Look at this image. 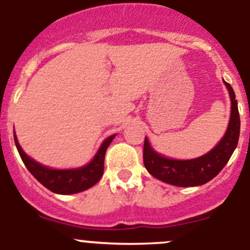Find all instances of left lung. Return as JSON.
<instances>
[{
  "instance_id": "obj_1",
  "label": "left lung",
  "mask_w": 250,
  "mask_h": 250,
  "mask_svg": "<svg viewBox=\"0 0 250 250\" xmlns=\"http://www.w3.org/2000/svg\"><path fill=\"white\" fill-rule=\"evenodd\" d=\"M224 83L231 98V117L226 133L219 144L208 154L197 159L173 160L155 151L145 137L143 160L145 168L151 176L172 186L194 187L208 183L224 168L237 147L241 129L236 95L232 86L225 81Z\"/></svg>"
}]
</instances>
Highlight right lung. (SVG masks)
<instances>
[{
  "label": "right lung",
  "instance_id": "1",
  "mask_svg": "<svg viewBox=\"0 0 250 250\" xmlns=\"http://www.w3.org/2000/svg\"><path fill=\"white\" fill-rule=\"evenodd\" d=\"M116 134L111 135L107 139L104 140L101 146L99 147L98 152L94 159L88 165L79 168L71 169H55L46 167L39 164L35 160L29 157L19 145L17 140L16 133H14V143H16L17 150L23 160L24 165L28 171L51 192L57 194H74V193L83 192L89 189L90 187L95 186L104 173V161H105L106 149Z\"/></svg>",
  "mask_w": 250,
  "mask_h": 250
}]
</instances>
